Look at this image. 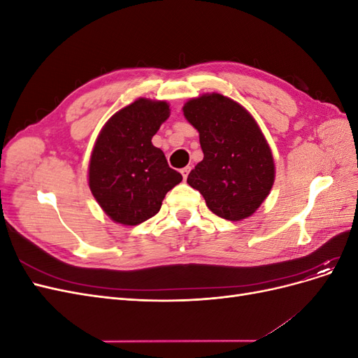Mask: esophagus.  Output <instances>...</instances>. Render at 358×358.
I'll return each mask as SVG.
<instances>
[{"label":"esophagus","instance_id":"esophagus-1","mask_svg":"<svg viewBox=\"0 0 358 358\" xmlns=\"http://www.w3.org/2000/svg\"><path fill=\"white\" fill-rule=\"evenodd\" d=\"M189 170H191V167H183V169L180 170L182 176H183V179H185V180H187V178H188V173H189Z\"/></svg>","mask_w":358,"mask_h":358}]
</instances>
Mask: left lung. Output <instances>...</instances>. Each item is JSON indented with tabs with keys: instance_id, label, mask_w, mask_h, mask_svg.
I'll return each mask as SVG.
<instances>
[{
	"instance_id": "obj_1",
	"label": "left lung",
	"mask_w": 358,
	"mask_h": 358,
	"mask_svg": "<svg viewBox=\"0 0 358 358\" xmlns=\"http://www.w3.org/2000/svg\"><path fill=\"white\" fill-rule=\"evenodd\" d=\"M197 129L203 159L187 182L208 208L229 221L251 216L275 182V161L254 116L222 94H203L182 107Z\"/></svg>"
}]
</instances>
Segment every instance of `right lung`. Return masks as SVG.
I'll return each mask as SVG.
<instances>
[{"label":"right lung","mask_w":358,"mask_h":358,"mask_svg":"<svg viewBox=\"0 0 358 358\" xmlns=\"http://www.w3.org/2000/svg\"><path fill=\"white\" fill-rule=\"evenodd\" d=\"M170 116L167 101L137 99L117 110L96 137L88 167L94 199L109 218L137 225L161 209L166 194L182 180L164 152L152 145Z\"/></svg>","instance_id":"1"}]
</instances>
